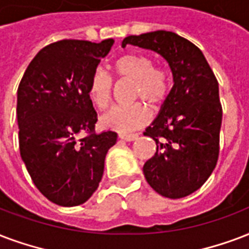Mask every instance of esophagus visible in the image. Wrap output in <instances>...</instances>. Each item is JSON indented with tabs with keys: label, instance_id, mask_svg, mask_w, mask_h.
Wrapping results in <instances>:
<instances>
[{
	"label": "esophagus",
	"instance_id": "obj_1",
	"mask_svg": "<svg viewBox=\"0 0 249 249\" xmlns=\"http://www.w3.org/2000/svg\"><path fill=\"white\" fill-rule=\"evenodd\" d=\"M119 138L120 140H124V141H134V140H137L138 134H128V133H120L119 134Z\"/></svg>",
	"mask_w": 249,
	"mask_h": 249
}]
</instances>
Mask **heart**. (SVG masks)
I'll return each instance as SVG.
<instances>
[{"mask_svg": "<svg viewBox=\"0 0 249 249\" xmlns=\"http://www.w3.org/2000/svg\"><path fill=\"white\" fill-rule=\"evenodd\" d=\"M113 71L120 79L132 81L130 98L141 99L128 104L113 106L104 113L100 123L103 126L120 133L141 128L149 121L150 107H160L171 91V75L162 66L153 65L151 57L145 53L128 52L113 62ZM113 79L103 70H96L89 83V96L99 108H106L112 99ZM143 100V102L142 100Z\"/></svg>", "mask_w": 249, "mask_h": 249, "instance_id": "1", "label": "heart"}]
</instances>
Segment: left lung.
<instances>
[{"label": "left lung", "instance_id": "obj_1", "mask_svg": "<svg viewBox=\"0 0 249 249\" xmlns=\"http://www.w3.org/2000/svg\"><path fill=\"white\" fill-rule=\"evenodd\" d=\"M126 44L159 53L172 71L170 95L143 133L157 142L143 174L155 192L181 198L202 187L217 166L222 125L218 81L200 48L175 32L132 35L123 40V47Z\"/></svg>", "mask_w": 249, "mask_h": 249}]
</instances>
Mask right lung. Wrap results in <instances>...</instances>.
<instances>
[{
	"instance_id": "add662e5",
	"label": "right lung",
	"mask_w": 249,
	"mask_h": 249,
	"mask_svg": "<svg viewBox=\"0 0 249 249\" xmlns=\"http://www.w3.org/2000/svg\"><path fill=\"white\" fill-rule=\"evenodd\" d=\"M113 39L56 41L30 62L18 87L19 150L36 188L61 206L86 202L99 187L115 132L95 133L89 83ZM79 132H86L81 140Z\"/></svg>"
}]
</instances>
